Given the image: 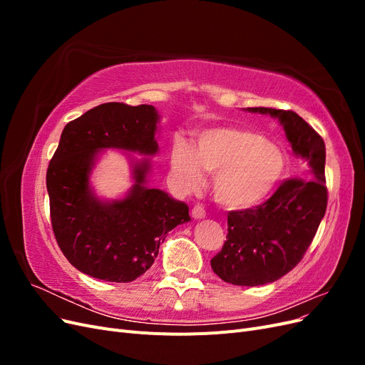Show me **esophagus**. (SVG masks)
Here are the masks:
<instances>
[{"label":"esophagus","instance_id":"1","mask_svg":"<svg viewBox=\"0 0 365 365\" xmlns=\"http://www.w3.org/2000/svg\"><path fill=\"white\" fill-rule=\"evenodd\" d=\"M192 216H193L195 219H202V217H205V210H204V207H202V205H195V207L192 208Z\"/></svg>","mask_w":365,"mask_h":365}]
</instances>
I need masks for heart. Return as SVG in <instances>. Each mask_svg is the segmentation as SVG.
I'll use <instances>...</instances> for the list:
<instances>
[{"label":"heart","mask_w":365,"mask_h":365,"mask_svg":"<svg viewBox=\"0 0 365 365\" xmlns=\"http://www.w3.org/2000/svg\"><path fill=\"white\" fill-rule=\"evenodd\" d=\"M175 181L192 192L204 181L202 170L213 175L216 201L230 208H247L267 197L284 172V153L257 132L240 126L202 130L193 149L175 140L170 152Z\"/></svg>","instance_id":"1"}]
</instances>
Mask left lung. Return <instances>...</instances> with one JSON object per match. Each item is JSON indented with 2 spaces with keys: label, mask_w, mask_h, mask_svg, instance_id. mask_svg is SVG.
Returning a JSON list of instances; mask_svg holds the SVG:
<instances>
[{
  "label": "left lung",
  "mask_w": 365,
  "mask_h": 365,
  "mask_svg": "<svg viewBox=\"0 0 365 365\" xmlns=\"http://www.w3.org/2000/svg\"><path fill=\"white\" fill-rule=\"evenodd\" d=\"M248 111L277 117L292 150L307 160L311 173L282 181L256 207L228 213L227 240L212 259V268L224 282L237 286L271 283L294 269L312 244L327 207L322 135L291 109L260 106Z\"/></svg>",
  "instance_id": "obj_1"
}]
</instances>
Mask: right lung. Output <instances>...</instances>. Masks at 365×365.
<instances>
[{"label":"right lung","mask_w":365,"mask_h":365,"mask_svg":"<svg viewBox=\"0 0 365 365\" xmlns=\"http://www.w3.org/2000/svg\"><path fill=\"white\" fill-rule=\"evenodd\" d=\"M157 111L150 105H98L63 128L47 169L54 237L74 268L94 279L129 283L145 274L160 244L176 225L189 222V207L143 185L148 163L135 168V187L125 200L97 201L88 173L98 149L120 148L152 155Z\"/></svg>","instance_id":"right-lung-1"}]
</instances>
